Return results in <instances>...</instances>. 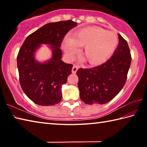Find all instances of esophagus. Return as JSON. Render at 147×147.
<instances>
[{
    "instance_id": "obj_1",
    "label": "esophagus",
    "mask_w": 147,
    "mask_h": 147,
    "mask_svg": "<svg viewBox=\"0 0 147 147\" xmlns=\"http://www.w3.org/2000/svg\"><path fill=\"white\" fill-rule=\"evenodd\" d=\"M78 69V67L76 65H74L73 67V69H72V73H76Z\"/></svg>"
}]
</instances>
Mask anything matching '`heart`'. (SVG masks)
I'll list each match as a JSON object with an SVG mask.
<instances>
[{
	"label": "heart",
	"instance_id": "heart-1",
	"mask_svg": "<svg viewBox=\"0 0 147 147\" xmlns=\"http://www.w3.org/2000/svg\"><path fill=\"white\" fill-rule=\"evenodd\" d=\"M118 37L113 32L100 27H89L74 34L71 41L65 40L63 48L69 57H73L77 48L83 47L82 56L92 65H98L108 60L118 45Z\"/></svg>",
	"mask_w": 147,
	"mask_h": 147
}]
</instances>
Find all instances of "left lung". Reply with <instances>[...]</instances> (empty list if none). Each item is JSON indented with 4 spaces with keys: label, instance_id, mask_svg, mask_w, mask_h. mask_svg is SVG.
Segmentation results:
<instances>
[{
    "label": "left lung",
    "instance_id": "1",
    "mask_svg": "<svg viewBox=\"0 0 147 147\" xmlns=\"http://www.w3.org/2000/svg\"><path fill=\"white\" fill-rule=\"evenodd\" d=\"M118 36L119 45L108 61L93 68L77 71L80 96L84 103H108L125 84L131 57L127 41Z\"/></svg>",
    "mask_w": 147,
    "mask_h": 147
}]
</instances>
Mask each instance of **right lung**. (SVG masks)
<instances>
[{
	"label": "right lung",
	"mask_w": 147,
	"mask_h": 147,
	"mask_svg": "<svg viewBox=\"0 0 147 147\" xmlns=\"http://www.w3.org/2000/svg\"><path fill=\"white\" fill-rule=\"evenodd\" d=\"M77 25L71 20L45 24L27 37L17 55V68L21 88L38 105L54 106L61 100V86L67 81L73 65L61 60L59 47L66 34ZM40 44L51 45L53 57L44 64L34 60V51Z\"/></svg>",
	"instance_id": "1"
}]
</instances>
